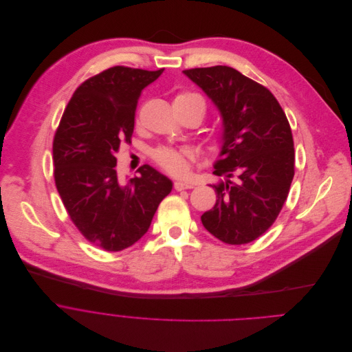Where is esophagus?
<instances>
[{
    "mask_svg": "<svg viewBox=\"0 0 352 352\" xmlns=\"http://www.w3.org/2000/svg\"><path fill=\"white\" fill-rule=\"evenodd\" d=\"M173 188H175L176 191H182V190L192 188V186L188 184V183H184V182H175V183H173Z\"/></svg>",
    "mask_w": 352,
    "mask_h": 352,
    "instance_id": "1",
    "label": "esophagus"
}]
</instances>
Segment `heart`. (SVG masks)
<instances>
[{
	"label": "heart",
	"instance_id": "obj_1",
	"mask_svg": "<svg viewBox=\"0 0 352 352\" xmlns=\"http://www.w3.org/2000/svg\"><path fill=\"white\" fill-rule=\"evenodd\" d=\"M175 109H194L198 112L201 120L206 112V104L201 94L191 90L177 91L173 97ZM225 144V134L222 131H210L205 140V146L210 153H218ZM154 162L165 172L173 176H182L187 172L190 164L194 161V154L188 148L158 147L153 151Z\"/></svg>",
	"mask_w": 352,
	"mask_h": 352
}]
</instances>
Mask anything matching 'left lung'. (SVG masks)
I'll return each mask as SVG.
<instances>
[{"mask_svg":"<svg viewBox=\"0 0 352 352\" xmlns=\"http://www.w3.org/2000/svg\"><path fill=\"white\" fill-rule=\"evenodd\" d=\"M183 72L215 102L225 127L214 172L223 180L201 222L226 244L251 243L274 223L290 191L296 153L289 119L265 86L230 66Z\"/></svg>","mask_w":352,"mask_h":352,"instance_id":"8db88e82","label":"left lung"}]
</instances>
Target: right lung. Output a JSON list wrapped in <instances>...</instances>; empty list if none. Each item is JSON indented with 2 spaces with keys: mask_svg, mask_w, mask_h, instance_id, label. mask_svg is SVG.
Here are the masks:
<instances>
[{
  "mask_svg": "<svg viewBox=\"0 0 352 352\" xmlns=\"http://www.w3.org/2000/svg\"><path fill=\"white\" fill-rule=\"evenodd\" d=\"M164 69L113 66L85 80L69 100L52 143L54 179L66 212L91 244L111 252L142 239L172 182L148 165L122 184L116 154L131 143L144 87Z\"/></svg>",
  "mask_w": 352,
  "mask_h": 352,
  "instance_id": "obj_1",
  "label": "right lung"
}]
</instances>
